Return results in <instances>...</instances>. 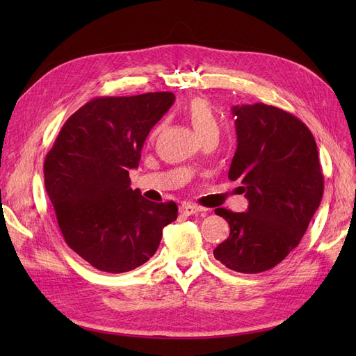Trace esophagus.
I'll list each match as a JSON object with an SVG mask.
<instances>
[{
    "mask_svg": "<svg viewBox=\"0 0 356 356\" xmlns=\"http://www.w3.org/2000/svg\"><path fill=\"white\" fill-rule=\"evenodd\" d=\"M203 209L202 208H199L197 204H193V203H182L181 207H179V212L182 213V215H193V213H197V212H202Z\"/></svg>",
    "mask_w": 356,
    "mask_h": 356,
    "instance_id": "1",
    "label": "esophagus"
}]
</instances>
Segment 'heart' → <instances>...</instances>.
I'll list each match as a JSON object with an SVG mask.
<instances>
[{
	"instance_id": "obj_1",
	"label": "heart",
	"mask_w": 356,
	"mask_h": 356,
	"mask_svg": "<svg viewBox=\"0 0 356 356\" xmlns=\"http://www.w3.org/2000/svg\"><path fill=\"white\" fill-rule=\"evenodd\" d=\"M184 113H186V117L188 118L191 127L195 129V132L199 138L204 136L207 134L218 131L217 117H215V113L208 101H204L202 98L191 99L187 104ZM156 134H157V129L153 132V136Z\"/></svg>"
}]
</instances>
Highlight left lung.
<instances>
[{"instance_id": "1", "label": "left lung", "mask_w": 356, "mask_h": 356, "mask_svg": "<svg viewBox=\"0 0 356 356\" xmlns=\"http://www.w3.org/2000/svg\"><path fill=\"white\" fill-rule=\"evenodd\" d=\"M238 147L229 178L242 181L246 212L217 208L230 236L213 250L225 267L261 273L300 243L324 195L315 138L297 117L266 104L234 105Z\"/></svg>"}]
</instances>
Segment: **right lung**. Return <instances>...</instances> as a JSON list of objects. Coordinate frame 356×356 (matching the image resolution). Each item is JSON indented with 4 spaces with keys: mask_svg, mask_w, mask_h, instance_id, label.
<instances>
[{
    "mask_svg": "<svg viewBox=\"0 0 356 356\" xmlns=\"http://www.w3.org/2000/svg\"><path fill=\"white\" fill-rule=\"evenodd\" d=\"M174 101L170 92L95 98L68 118L46 156V191L63 239L98 270L123 273L148 261L178 217L175 202L147 200L129 178Z\"/></svg>",
    "mask_w": 356,
    "mask_h": 356,
    "instance_id": "obj_1",
    "label": "right lung"
}]
</instances>
